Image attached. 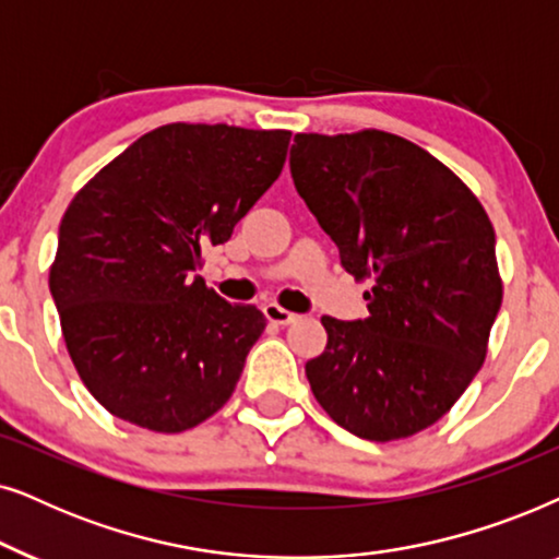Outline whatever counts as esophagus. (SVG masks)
<instances>
[{"mask_svg":"<svg viewBox=\"0 0 559 559\" xmlns=\"http://www.w3.org/2000/svg\"><path fill=\"white\" fill-rule=\"evenodd\" d=\"M263 311H265L267 322H273V324H292L296 319L294 311L278 307V304H265Z\"/></svg>","mask_w":559,"mask_h":559,"instance_id":"34e87169","label":"esophagus"}]
</instances>
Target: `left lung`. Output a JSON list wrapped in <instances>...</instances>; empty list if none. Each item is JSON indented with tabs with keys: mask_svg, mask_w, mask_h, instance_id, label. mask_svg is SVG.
Returning a JSON list of instances; mask_svg holds the SVG:
<instances>
[{
	"mask_svg": "<svg viewBox=\"0 0 559 559\" xmlns=\"http://www.w3.org/2000/svg\"><path fill=\"white\" fill-rule=\"evenodd\" d=\"M288 163L345 271L370 278L366 319L322 317L314 399L360 440L412 437L483 366L501 309L493 225L448 166L389 132L296 135Z\"/></svg>",
	"mask_w": 559,
	"mask_h": 559,
	"instance_id": "obj_1",
	"label": "left lung"
}]
</instances>
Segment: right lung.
Segmentation results:
<instances>
[{
  "mask_svg": "<svg viewBox=\"0 0 559 559\" xmlns=\"http://www.w3.org/2000/svg\"><path fill=\"white\" fill-rule=\"evenodd\" d=\"M288 143V130L166 124L73 197L50 296L73 366L107 412L170 435L233 396L265 317L197 271L281 176Z\"/></svg>",
  "mask_w": 559,
  "mask_h": 559,
  "instance_id": "1",
  "label": "right lung"
}]
</instances>
